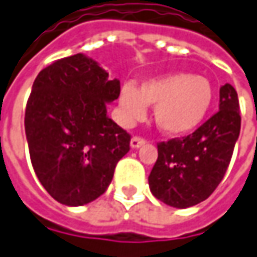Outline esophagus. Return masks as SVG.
I'll return each instance as SVG.
<instances>
[{
    "mask_svg": "<svg viewBox=\"0 0 257 257\" xmlns=\"http://www.w3.org/2000/svg\"><path fill=\"white\" fill-rule=\"evenodd\" d=\"M146 144V140L144 139H141V137H133L132 141H130V146H132V149H140Z\"/></svg>",
    "mask_w": 257,
    "mask_h": 257,
    "instance_id": "34e87169",
    "label": "esophagus"
}]
</instances>
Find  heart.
Wrapping results in <instances>:
<instances>
[{"label": "heart", "instance_id": "1", "mask_svg": "<svg viewBox=\"0 0 257 257\" xmlns=\"http://www.w3.org/2000/svg\"><path fill=\"white\" fill-rule=\"evenodd\" d=\"M212 99V84L206 77L173 73L144 80L139 89L125 83L120 90L118 116L123 124L132 125L146 117L147 106H154L153 116L158 130L180 137L201 125Z\"/></svg>", "mask_w": 257, "mask_h": 257}]
</instances>
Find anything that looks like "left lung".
<instances>
[{
    "label": "left lung",
    "instance_id": "1",
    "mask_svg": "<svg viewBox=\"0 0 257 257\" xmlns=\"http://www.w3.org/2000/svg\"><path fill=\"white\" fill-rule=\"evenodd\" d=\"M240 133L237 93L232 84L219 89V111L184 139L160 143L149 177L150 191L164 204L189 208L205 201L228 170Z\"/></svg>",
    "mask_w": 257,
    "mask_h": 257
}]
</instances>
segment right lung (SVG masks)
Listing matches in <instances>:
<instances>
[{"label":"right lung","mask_w":257,"mask_h":257,"mask_svg":"<svg viewBox=\"0 0 257 257\" xmlns=\"http://www.w3.org/2000/svg\"><path fill=\"white\" fill-rule=\"evenodd\" d=\"M120 80L76 53L42 69L25 110V134L36 177L49 195L68 206L99 198L116 164L130 150V134L107 116Z\"/></svg>","instance_id":"obj_1"}]
</instances>
